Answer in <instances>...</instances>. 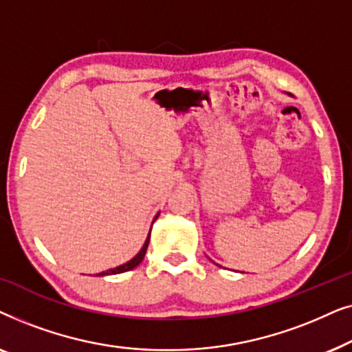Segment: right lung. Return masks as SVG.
I'll return each mask as SVG.
<instances>
[{
	"instance_id": "obj_1",
	"label": "right lung",
	"mask_w": 352,
	"mask_h": 352,
	"mask_svg": "<svg viewBox=\"0 0 352 352\" xmlns=\"http://www.w3.org/2000/svg\"><path fill=\"white\" fill-rule=\"evenodd\" d=\"M157 218H158V214L155 216V219H157ZM155 219H153V221H155ZM148 240H151V232H148L147 239H146V242H144L142 248L139 250V253L136 254V256H134L133 259H129L128 263L122 264V266H117V267H113V269H109V271L100 272V274H98V276H110V274L126 272V271H131V269H134L136 266H139V264H141V261L144 259V256H146V252H147V247H148Z\"/></svg>"
}]
</instances>
